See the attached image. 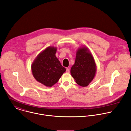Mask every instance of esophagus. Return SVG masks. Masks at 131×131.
Wrapping results in <instances>:
<instances>
[{"mask_svg":"<svg viewBox=\"0 0 131 131\" xmlns=\"http://www.w3.org/2000/svg\"><path fill=\"white\" fill-rule=\"evenodd\" d=\"M66 72H67V73H69L70 72V70H69V68H66Z\"/></svg>","mask_w":131,"mask_h":131,"instance_id":"1","label":"esophagus"}]
</instances>
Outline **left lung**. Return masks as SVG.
<instances>
[{"label":"left lung","mask_w":131,"mask_h":131,"mask_svg":"<svg viewBox=\"0 0 131 131\" xmlns=\"http://www.w3.org/2000/svg\"><path fill=\"white\" fill-rule=\"evenodd\" d=\"M70 72L76 83L82 87L88 86L93 79L96 72V65L92 54L86 47L77 51L75 61Z\"/></svg>","instance_id":"left-lung-1"}]
</instances>
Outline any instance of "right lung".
Listing matches in <instances>:
<instances>
[{"mask_svg":"<svg viewBox=\"0 0 131 131\" xmlns=\"http://www.w3.org/2000/svg\"><path fill=\"white\" fill-rule=\"evenodd\" d=\"M57 48L48 47L40 53L31 65L32 74L39 82L47 87L57 83L66 71L56 56Z\"/></svg>","mask_w":131,"mask_h":131,"instance_id":"right-lung-1","label":"right lung"}]
</instances>
